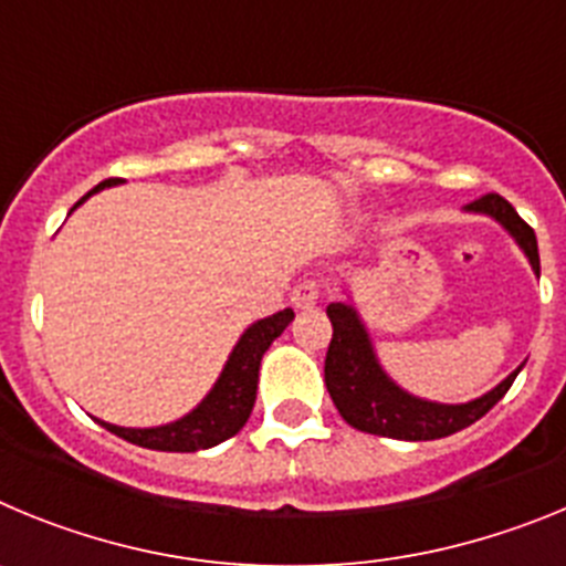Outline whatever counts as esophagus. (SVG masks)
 I'll use <instances>...</instances> for the list:
<instances>
[{
  "mask_svg": "<svg viewBox=\"0 0 566 566\" xmlns=\"http://www.w3.org/2000/svg\"><path fill=\"white\" fill-rule=\"evenodd\" d=\"M317 300H319V286H317V280H300L297 286L292 289V303L294 308H314L317 306Z\"/></svg>",
  "mask_w": 566,
  "mask_h": 566,
  "instance_id": "esophagus-1",
  "label": "esophagus"
}]
</instances>
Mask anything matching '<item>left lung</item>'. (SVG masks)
I'll use <instances>...</instances> for the list:
<instances>
[{
	"label": "left lung",
	"instance_id": "left-lung-1",
	"mask_svg": "<svg viewBox=\"0 0 566 566\" xmlns=\"http://www.w3.org/2000/svg\"><path fill=\"white\" fill-rule=\"evenodd\" d=\"M470 214H484L490 221H496L510 238L516 240L527 258L533 274H542L538 266V243L536 232L518 218V212L504 201L502 195H482L476 201L464 207ZM332 319L334 334L326 354V388L337 405L339 417L363 433L388 439H405V442H428V439H442L462 431L507 394L513 379L524 368L518 365L516 371H510L496 388L468 402H433V399L417 397L405 391L402 385L385 371L377 357L374 339L365 319L354 308V303H328L326 308Z\"/></svg>",
	"mask_w": 566,
	"mask_h": 566
}]
</instances>
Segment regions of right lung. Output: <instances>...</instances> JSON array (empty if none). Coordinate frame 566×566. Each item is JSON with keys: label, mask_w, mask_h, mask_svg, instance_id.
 <instances>
[{"label": "right lung", "mask_w": 566, "mask_h": 566, "mask_svg": "<svg viewBox=\"0 0 566 566\" xmlns=\"http://www.w3.org/2000/svg\"><path fill=\"white\" fill-rule=\"evenodd\" d=\"M122 184L118 178L98 184L93 192H87L76 207H82L90 195L102 192V189ZM294 319L292 308L263 317L258 323L240 334L234 348L229 352L223 371L218 374L214 385L209 388L207 397L195 405L192 411L184 413L181 419L167 424H155V428H122V424L104 422L96 419L102 428H107L115 437L127 439V442L138 444V448H149V451H172V453H192L207 451L214 444L227 442L229 437L247 424L249 413L254 408V397H258V371L260 359L269 352V345L286 332V326Z\"/></svg>", "instance_id": "right-lung-1"}]
</instances>
